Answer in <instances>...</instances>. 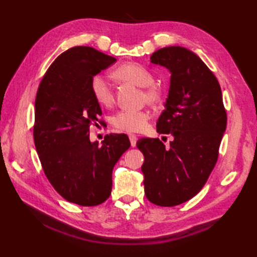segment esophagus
<instances>
[{
  "mask_svg": "<svg viewBox=\"0 0 257 257\" xmlns=\"http://www.w3.org/2000/svg\"><path fill=\"white\" fill-rule=\"evenodd\" d=\"M129 140L130 144H132V147H136V144H137V137L135 135H129Z\"/></svg>",
  "mask_w": 257,
  "mask_h": 257,
  "instance_id": "obj_1",
  "label": "esophagus"
}]
</instances>
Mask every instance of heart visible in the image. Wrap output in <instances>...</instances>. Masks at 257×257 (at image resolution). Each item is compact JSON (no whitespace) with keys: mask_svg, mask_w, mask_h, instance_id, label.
<instances>
[{"mask_svg":"<svg viewBox=\"0 0 257 257\" xmlns=\"http://www.w3.org/2000/svg\"><path fill=\"white\" fill-rule=\"evenodd\" d=\"M113 76L122 83H128L143 88L141 99L151 106L163 101V90L155 84V76L150 70L137 63H127L114 69ZM90 91L100 106H112L114 96L110 84L100 75H95L90 80ZM149 113L145 110H122L114 114L111 120L113 128L124 133H141L148 124Z\"/></svg>","mask_w":257,"mask_h":257,"instance_id":"heart-1","label":"heart"}]
</instances>
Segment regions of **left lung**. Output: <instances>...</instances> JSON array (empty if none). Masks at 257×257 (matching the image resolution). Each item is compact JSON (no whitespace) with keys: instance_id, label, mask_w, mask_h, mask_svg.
<instances>
[{"instance_id":"obj_1","label":"left lung","mask_w":257,"mask_h":257,"mask_svg":"<svg viewBox=\"0 0 257 257\" xmlns=\"http://www.w3.org/2000/svg\"><path fill=\"white\" fill-rule=\"evenodd\" d=\"M150 61L171 73L157 132L172 135L173 140L169 147L158 138L137 141L145 157V194L156 205L174 206L192 199L209 179L226 128V111L219 81L193 52L163 47Z\"/></svg>"}]
</instances>
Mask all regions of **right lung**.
I'll return each mask as SVG.
<instances>
[{
    "label": "right lung",
    "mask_w": 257,
    "mask_h": 257,
    "mask_svg": "<svg viewBox=\"0 0 257 257\" xmlns=\"http://www.w3.org/2000/svg\"><path fill=\"white\" fill-rule=\"evenodd\" d=\"M117 59L88 46L61 54L47 69L35 98V148L48 181L63 198L81 206L105 202L111 193L112 169L129 149L124 134L90 143L89 128L101 109L90 80Z\"/></svg>",
    "instance_id": "obj_1"
}]
</instances>
